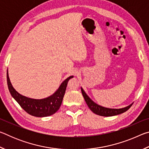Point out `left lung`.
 Returning a JSON list of instances; mask_svg holds the SVG:
<instances>
[{"label": "left lung", "instance_id": "1", "mask_svg": "<svg viewBox=\"0 0 149 149\" xmlns=\"http://www.w3.org/2000/svg\"><path fill=\"white\" fill-rule=\"evenodd\" d=\"M81 89L83 97H84L85 102H86L87 106L90 108V110H91L93 113H95V114L101 116H116L118 114H122V113L126 112V111L129 109L133 104V103H132L131 104L128 105L127 107H125L122 108H106L97 104V103L93 101L89 96L87 95V93L85 92V91L83 89L82 87H81Z\"/></svg>", "mask_w": 149, "mask_h": 149}]
</instances>
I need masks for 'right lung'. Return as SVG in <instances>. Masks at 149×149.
Listing matches in <instances>:
<instances>
[{
	"mask_svg": "<svg viewBox=\"0 0 149 149\" xmlns=\"http://www.w3.org/2000/svg\"><path fill=\"white\" fill-rule=\"evenodd\" d=\"M74 77L73 75L68 77L60 85L55 93L45 99H35L27 97L16 91L10 80L7 71V84L12 97L16 100L23 109L29 114L35 117H47L56 113L61 106L63 98L66 89L68 81Z\"/></svg>",
	"mask_w": 149,
	"mask_h": 149,
	"instance_id": "right-lung-1",
	"label": "right lung"
}]
</instances>
